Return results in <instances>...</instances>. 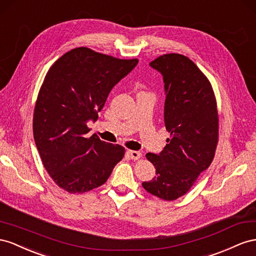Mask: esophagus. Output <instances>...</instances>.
Returning <instances> with one entry per match:
<instances>
[{"label":"esophagus","instance_id":"obj_1","mask_svg":"<svg viewBox=\"0 0 256 256\" xmlns=\"http://www.w3.org/2000/svg\"><path fill=\"white\" fill-rule=\"evenodd\" d=\"M128 154L130 156V158H133V160H138V158H142V152H140V151L128 150Z\"/></svg>","mask_w":256,"mask_h":256}]
</instances>
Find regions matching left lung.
Here are the masks:
<instances>
[{"label":"left lung","instance_id":"obj_1","mask_svg":"<svg viewBox=\"0 0 256 256\" xmlns=\"http://www.w3.org/2000/svg\"><path fill=\"white\" fill-rule=\"evenodd\" d=\"M150 66L163 75L164 121L170 136L160 154H146L156 176L142 182V186L172 202L188 192L214 158L218 140L216 100L208 78L186 56L163 54Z\"/></svg>","mask_w":256,"mask_h":256}]
</instances>
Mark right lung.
Masks as SVG:
<instances>
[{"label": "right lung", "mask_w": 256, "mask_h": 256, "mask_svg": "<svg viewBox=\"0 0 256 256\" xmlns=\"http://www.w3.org/2000/svg\"><path fill=\"white\" fill-rule=\"evenodd\" d=\"M138 63L72 49L49 68L33 114V135L50 177L68 193H84L104 184L126 149L86 137L88 121L98 119L109 92Z\"/></svg>", "instance_id": "obj_1"}]
</instances>
